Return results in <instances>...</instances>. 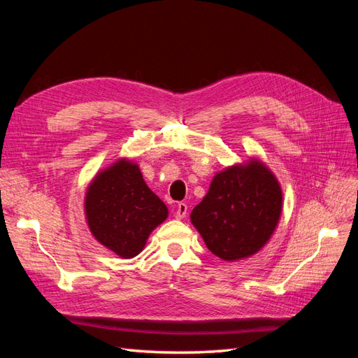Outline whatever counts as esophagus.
Wrapping results in <instances>:
<instances>
[{"mask_svg": "<svg viewBox=\"0 0 358 358\" xmlns=\"http://www.w3.org/2000/svg\"><path fill=\"white\" fill-rule=\"evenodd\" d=\"M187 212H188V206H187L185 203H179V204L176 206V212H175V215H176V218H178V220L185 218V216H187Z\"/></svg>", "mask_w": 358, "mask_h": 358, "instance_id": "34e87169", "label": "esophagus"}]
</instances>
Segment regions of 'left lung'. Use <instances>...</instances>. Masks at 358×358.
Listing matches in <instances>:
<instances>
[{"instance_id": "8db88e82", "label": "left lung", "mask_w": 358, "mask_h": 358, "mask_svg": "<svg viewBox=\"0 0 358 358\" xmlns=\"http://www.w3.org/2000/svg\"><path fill=\"white\" fill-rule=\"evenodd\" d=\"M282 210V189L264 162L249 159L216 173L191 222L209 251L225 262L257 254L272 237Z\"/></svg>"}]
</instances>
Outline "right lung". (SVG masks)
Listing matches in <instances>:
<instances>
[{
  "label": "right lung",
  "instance_id": "obj_1",
  "mask_svg": "<svg viewBox=\"0 0 358 358\" xmlns=\"http://www.w3.org/2000/svg\"><path fill=\"white\" fill-rule=\"evenodd\" d=\"M85 215L96 241L121 258H133L167 220L169 209L149 189L138 166L122 158L92 179Z\"/></svg>",
  "mask_w": 358,
  "mask_h": 358
}]
</instances>
